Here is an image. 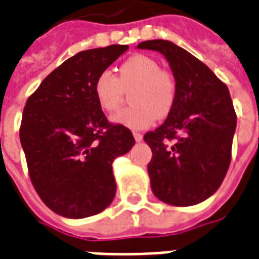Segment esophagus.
Returning a JSON list of instances; mask_svg holds the SVG:
<instances>
[{"label": "esophagus", "mask_w": 259, "mask_h": 259, "mask_svg": "<svg viewBox=\"0 0 259 259\" xmlns=\"http://www.w3.org/2000/svg\"><path fill=\"white\" fill-rule=\"evenodd\" d=\"M134 138H135L136 142H140V140L143 139V135L140 132H134Z\"/></svg>", "instance_id": "1"}]
</instances>
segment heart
<instances>
[{
	"mask_svg": "<svg viewBox=\"0 0 259 259\" xmlns=\"http://www.w3.org/2000/svg\"><path fill=\"white\" fill-rule=\"evenodd\" d=\"M131 92L134 107L116 113L112 120L132 130L151 127L155 119L171 111L177 97V82L169 70L161 69L155 59L136 54L120 66L119 75L104 70L94 81V96L102 111L113 112L123 100L124 89Z\"/></svg>",
	"mask_w": 259,
	"mask_h": 259,
	"instance_id": "1",
	"label": "heart"
}]
</instances>
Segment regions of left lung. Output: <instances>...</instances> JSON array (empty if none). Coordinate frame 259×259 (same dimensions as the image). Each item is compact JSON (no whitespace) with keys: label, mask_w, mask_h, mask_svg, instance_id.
I'll return each mask as SVG.
<instances>
[{"label":"left lung","mask_w":259,"mask_h":259,"mask_svg":"<svg viewBox=\"0 0 259 259\" xmlns=\"http://www.w3.org/2000/svg\"><path fill=\"white\" fill-rule=\"evenodd\" d=\"M138 48L163 54L177 82L167 119L144 135L152 151L151 189L166 204L194 205L215 193L227 174L236 128L231 96L208 66L169 40H147Z\"/></svg>","instance_id":"obj_1"}]
</instances>
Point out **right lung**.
Here are the masks:
<instances>
[{"label":"right lung","instance_id":"right-lung-1","mask_svg":"<svg viewBox=\"0 0 259 259\" xmlns=\"http://www.w3.org/2000/svg\"><path fill=\"white\" fill-rule=\"evenodd\" d=\"M127 48L112 44L75 54L28 97L20 125L28 173L41 201L58 215L82 219L113 201L112 163L135 139L125 125L108 121L93 88Z\"/></svg>","mask_w":259,"mask_h":259}]
</instances>
